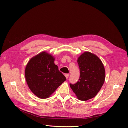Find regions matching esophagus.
<instances>
[{"label":"esophagus","mask_w":128,"mask_h":128,"mask_svg":"<svg viewBox=\"0 0 128 128\" xmlns=\"http://www.w3.org/2000/svg\"><path fill=\"white\" fill-rule=\"evenodd\" d=\"M64 76H65L66 77V78H68L69 76V74H66L64 75Z\"/></svg>","instance_id":"obj_1"}]
</instances>
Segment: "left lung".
<instances>
[{
  "mask_svg": "<svg viewBox=\"0 0 128 128\" xmlns=\"http://www.w3.org/2000/svg\"><path fill=\"white\" fill-rule=\"evenodd\" d=\"M80 70L78 80L70 86L80 100L86 101L97 94L105 80V70L102 61L94 54L86 52L78 58Z\"/></svg>",
  "mask_w": 128,
  "mask_h": 128,
  "instance_id": "left-lung-1",
  "label": "left lung"
}]
</instances>
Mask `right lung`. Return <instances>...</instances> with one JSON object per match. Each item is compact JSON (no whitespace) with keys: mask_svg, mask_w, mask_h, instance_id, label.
I'll return each mask as SVG.
<instances>
[{"mask_svg":"<svg viewBox=\"0 0 128 128\" xmlns=\"http://www.w3.org/2000/svg\"><path fill=\"white\" fill-rule=\"evenodd\" d=\"M54 59L52 55L42 52L32 58L26 66L27 84L38 98H48L66 80L54 62Z\"/></svg>","mask_w":128,"mask_h":128,"instance_id":"add662e5","label":"right lung"}]
</instances>
